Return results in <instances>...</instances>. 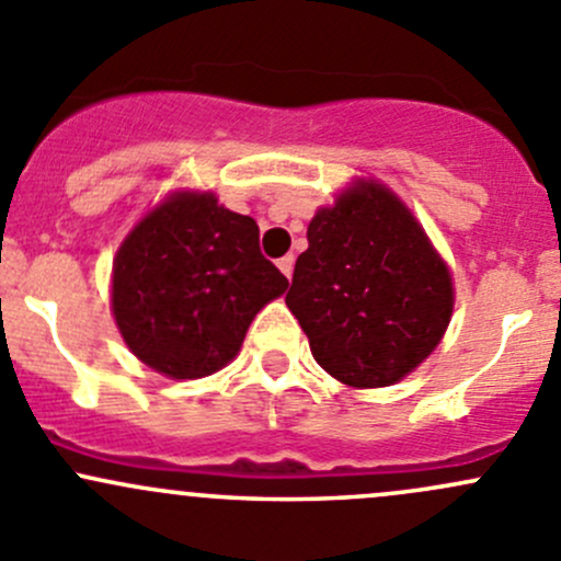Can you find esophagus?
Masks as SVG:
<instances>
[{
  "label": "esophagus",
  "mask_w": 561,
  "mask_h": 561,
  "mask_svg": "<svg viewBox=\"0 0 561 561\" xmlns=\"http://www.w3.org/2000/svg\"><path fill=\"white\" fill-rule=\"evenodd\" d=\"M276 265H279L282 274H285L287 279H290V276H293V265H296V257H293V254H285V257H279V263H276Z\"/></svg>",
  "instance_id": "1"
}]
</instances>
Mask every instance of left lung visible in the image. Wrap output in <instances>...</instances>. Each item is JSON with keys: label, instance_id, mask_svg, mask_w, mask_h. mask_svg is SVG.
Segmentation results:
<instances>
[{"label": "left lung", "instance_id": "obj_1", "mask_svg": "<svg viewBox=\"0 0 561 561\" xmlns=\"http://www.w3.org/2000/svg\"><path fill=\"white\" fill-rule=\"evenodd\" d=\"M287 307L317 364L350 388H386L434 353L454 314V279L410 208L358 181L320 208Z\"/></svg>", "mask_w": 561, "mask_h": 561}]
</instances>
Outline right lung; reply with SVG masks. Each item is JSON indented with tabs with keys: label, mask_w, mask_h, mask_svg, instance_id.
<instances>
[{
	"label": "right lung",
	"mask_w": 561,
	"mask_h": 561,
	"mask_svg": "<svg viewBox=\"0 0 561 561\" xmlns=\"http://www.w3.org/2000/svg\"><path fill=\"white\" fill-rule=\"evenodd\" d=\"M287 285L252 217L211 192H173L118 247L111 309L135 358L195 380L236 358L249 322Z\"/></svg>",
	"instance_id": "obj_1"
}]
</instances>
